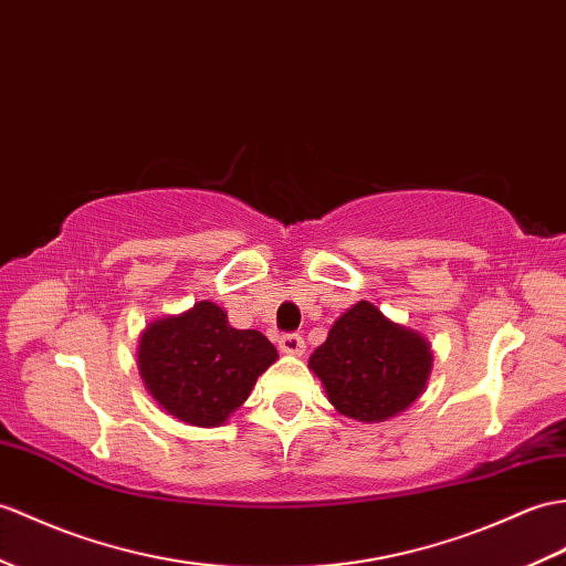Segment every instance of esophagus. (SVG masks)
Masks as SVG:
<instances>
[{
	"label": "esophagus",
	"instance_id": "34e87169",
	"mask_svg": "<svg viewBox=\"0 0 566 566\" xmlns=\"http://www.w3.org/2000/svg\"><path fill=\"white\" fill-rule=\"evenodd\" d=\"M280 349L284 354H292V357H301L304 354V339H301V335H282Z\"/></svg>",
	"mask_w": 566,
	"mask_h": 566
}]
</instances>
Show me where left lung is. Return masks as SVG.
Returning a JSON list of instances; mask_svg holds the SVG:
<instances>
[{
    "label": "left lung",
    "instance_id": "obj_1",
    "mask_svg": "<svg viewBox=\"0 0 566 566\" xmlns=\"http://www.w3.org/2000/svg\"><path fill=\"white\" fill-rule=\"evenodd\" d=\"M431 361L422 333L386 318L371 301H359L333 323L308 369L339 415L374 424L405 412L422 396Z\"/></svg>",
    "mask_w": 566,
    "mask_h": 566
}]
</instances>
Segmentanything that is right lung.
<instances>
[{
  "label": "right lung",
  "mask_w": 566,
  "mask_h": 566,
  "mask_svg": "<svg viewBox=\"0 0 566 566\" xmlns=\"http://www.w3.org/2000/svg\"><path fill=\"white\" fill-rule=\"evenodd\" d=\"M277 357L265 335L235 331L214 301H197L144 327L137 369L166 415L192 427H221Z\"/></svg>",
  "instance_id": "1"
}]
</instances>
